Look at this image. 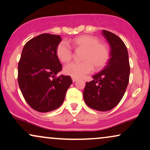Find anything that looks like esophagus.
<instances>
[{"label": "esophagus", "instance_id": "1", "mask_svg": "<svg viewBox=\"0 0 150 150\" xmlns=\"http://www.w3.org/2000/svg\"><path fill=\"white\" fill-rule=\"evenodd\" d=\"M72 80H73V82H75V81H76L77 80V79L75 78V77H72Z\"/></svg>", "mask_w": 150, "mask_h": 150}]
</instances>
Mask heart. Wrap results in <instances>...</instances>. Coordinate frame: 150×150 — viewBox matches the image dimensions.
Segmentation results:
<instances>
[{
	"label": "heart",
	"instance_id": "1",
	"mask_svg": "<svg viewBox=\"0 0 150 150\" xmlns=\"http://www.w3.org/2000/svg\"><path fill=\"white\" fill-rule=\"evenodd\" d=\"M71 43L75 50H84L81 59L84 61L71 62L64 67L66 75L79 78L91 73L94 67L96 70L103 69L110 58V50L105 43L100 42L97 37L84 35L74 38ZM56 55L60 62L67 63L73 56L72 48L66 41H61L56 48Z\"/></svg>",
	"mask_w": 150,
	"mask_h": 150
}]
</instances>
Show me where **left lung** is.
Segmentation results:
<instances>
[{
  "mask_svg": "<svg viewBox=\"0 0 150 150\" xmlns=\"http://www.w3.org/2000/svg\"><path fill=\"white\" fill-rule=\"evenodd\" d=\"M102 33L111 48V57L105 69L93 76V80L86 82L83 97L88 107L107 111L114 108L124 96L130 66L127 49L122 39L107 30Z\"/></svg>",
  "mask_w": 150,
  "mask_h": 150,
  "instance_id": "obj_1",
  "label": "left lung"
}]
</instances>
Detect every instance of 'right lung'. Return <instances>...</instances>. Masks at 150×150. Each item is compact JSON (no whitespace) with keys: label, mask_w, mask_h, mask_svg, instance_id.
Wrapping results in <instances>:
<instances>
[{"label":"right lung","mask_w":150,"mask_h":150,"mask_svg":"<svg viewBox=\"0 0 150 150\" xmlns=\"http://www.w3.org/2000/svg\"><path fill=\"white\" fill-rule=\"evenodd\" d=\"M59 35L41 34L28 41L18 65V82L23 96L33 109L49 112L62 105L72 79L57 74L62 66L56 55Z\"/></svg>","instance_id":"right-lung-1"}]
</instances>
